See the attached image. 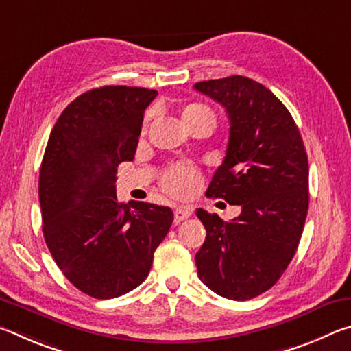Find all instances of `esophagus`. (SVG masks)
<instances>
[{
	"label": "esophagus",
	"instance_id": "1",
	"mask_svg": "<svg viewBox=\"0 0 351 351\" xmlns=\"http://www.w3.org/2000/svg\"><path fill=\"white\" fill-rule=\"evenodd\" d=\"M190 215H192V210H190L189 207L180 206V207H176V209L173 210L175 223H181V221H184V219H187Z\"/></svg>",
	"mask_w": 351,
	"mask_h": 351
}]
</instances>
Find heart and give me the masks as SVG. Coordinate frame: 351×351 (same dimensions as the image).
<instances>
[{"instance_id":"b5f03b06","label":"heart","mask_w":351,"mask_h":351,"mask_svg":"<svg viewBox=\"0 0 351 351\" xmlns=\"http://www.w3.org/2000/svg\"><path fill=\"white\" fill-rule=\"evenodd\" d=\"M204 114L213 117V112L209 106H206L203 104H192L184 108L182 119L184 121H189V119ZM199 181L201 178L197 169L189 164H178L173 165V167L165 173L162 186L169 193L175 195V197H186V195H190L199 186Z\"/></svg>"}]
</instances>
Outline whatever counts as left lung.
I'll list each match as a JSON object with an SVG mask.
<instances>
[{"label": "left lung", "instance_id": "1", "mask_svg": "<svg viewBox=\"0 0 351 351\" xmlns=\"http://www.w3.org/2000/svg\"><path fill=\"white\" fill-rule=\"evenodd\" d=\"M193 88L224 106L230 122L224 161L206 195L241 207L230 221L197 210L207 232L195 255L198 277L226 299L249 300L274 287L304 232V141L287 106L258 82L230 75Z\"/></svg>", "mask_w": 351, "mask_h": 351}]
</instances>
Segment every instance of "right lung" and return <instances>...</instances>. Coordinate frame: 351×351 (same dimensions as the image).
Instances as JSON below:
<instances>
[{
	"mask_svg": "<svg viewBox=\"0 0 351 351\" xmlns=\"http://www.w3.org/2000/svg\"><path fill=\"white\" fill-rule=\"evenodd\" d=\"M156 96L138 86L94 88L63 110L47 141L38 180L45 241L64 277L94 299L139 287L173 223L170 207L116 197L119 164L133 161Z\"/></svg>",
	"mask_w": 351,
	"mask_h": 351,
	"instance_id": "1",
	"label": "right lung"
}]
</instances>
